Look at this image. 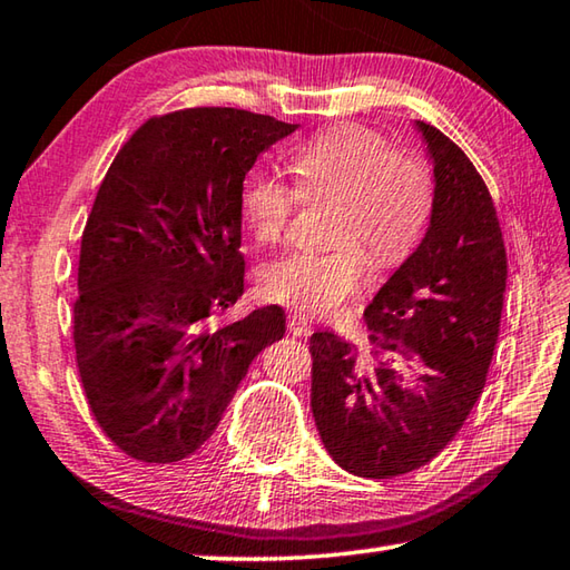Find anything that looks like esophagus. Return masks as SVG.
I'll return each instance as SVG.
<instances>
[{
  "mask_svg": "<svg viewBox=\"0 0 570 570\" xmlns=\"http://www.w3.org/2000/svg\"><path fill=\"white\" fill-rule=\"evenodd\" d=\"M287 330H289V335H295V337H307L309 332H313V325H309L305 315L293 313L287 317Z\"/></svg>",
  "mask_w": 570,
  "mask_h": 570,
  "instance_id": "1",
  "label": "esophagus"
}]
</instances>
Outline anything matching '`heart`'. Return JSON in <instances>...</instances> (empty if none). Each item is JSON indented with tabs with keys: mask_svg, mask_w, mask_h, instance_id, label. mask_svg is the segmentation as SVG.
I'll return each instance as SVG.
<instances>
[{
	"mask_svg": "<svg viewBox=\"0 0 570 570\" xmlns=\"http://www.w3.org/2000/svg\"><path fill=\"white\" fill-rule=\"evenodd\" d=\"M299 188L253 170L240 186V216L255 243L283 240L305 198L337 196L330 250H295L257 273L263 295L307 315H327L357 293L370 257L392 263L412 248L432 210V178L422 160L394 151L362 124H337L309 136L293 151Z\"/></svg>",
	"mask_w": 570,
	"mask_h": 570,
	"instance_id": "heart-1",
	"label": "heart"
}]
</instances>
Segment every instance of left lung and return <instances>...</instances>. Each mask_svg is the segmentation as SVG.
<instances>
[{"mask_svg":"<svg viewBox=\"0 0 570 570\" xmlns=\"http://www.w3.org/2000/svg\"><path fill=\"white\" fill-rule=\"evenodd\" d=\"M434 164V200L422 243L364 309L367 350L315 332L313 414L322 444L354 476L390 479L432 461L452 442L487 384L497 347L507 248L489 188L466 154L416 121ZM425 364L416 387L389 361Z\"/></svg>","mask_w":570,"mask_h":570,"instance_id":"obj_1","label":"left lung"}]
</instances>
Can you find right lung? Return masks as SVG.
<instances>
[{
    "instance_id": "add662e5",
    "label": "right lung",
    "mask_w": 570,
    "mask_h": 570,
    "mask_svg": "<svg viewBox=\"0 0 570 570\" xmlns=\"http://www.w3.org/2000/svg\"><path fill=\"white\" fill-rule=\"evenodd\" d=\"M295 128L220 106L148 118L96 193L73 347L91 414L128 456L168 464L200 449L250 362L283 340L277 305L213 320L243 295V180Z\"/></svg>"
}]
</instances>
